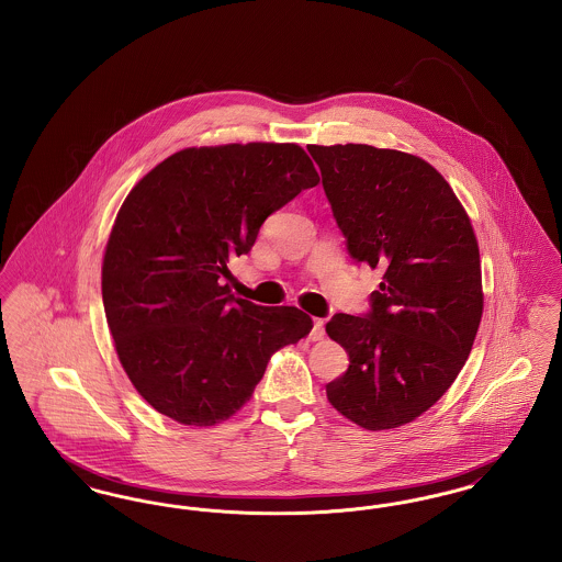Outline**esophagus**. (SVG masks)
Wrapping results in <instances>:
<instances>
[{
	"mask_svg": "<svg viewBox=\"0 0 562 562\" xmlns=\"http://www.w3.org/2000/svg\"><path fill=\"white\" fill-rule=\"evenodd\" d=\"M322 337H324V321H322V318H314V326H312L310 339H312V341H321Z\"/></svg>",
	"mask_w": 562,
	"mask_h": 562,
	"instance_id": "1",
	"label": "esophagus"
}]
</instances>
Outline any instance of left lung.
Here are the masks:
<instances>
[{
	"instance_id": "1",
	"label": "left lung",
	"mask_w": 562,
	"mask_h": 562,
	"mask_svg": "<svg viewBox=\"0 0 562 562\" xmlns=\"http://www.w3.org/2000/svg\"><path fill=\"white\" fill-rule=\"evenodd\" d=\"M349 257L383 271L364 316L335 314L326 333L349 367L328 402L364 429L426 413L463 369L482 318L472 223L428 161L371 145H307Z\"/></svg>"
}]
</instances>
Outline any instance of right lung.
<instances>
[{
    "mask_svg": "<svg viewBox=\"0 0 562 562\" xmlns=\"http://www.w3.org/2000/svg\"><path fill=\"white\" fill-rule=\"evenodd\" d=\"M321 177L294 143L189 147L124 200L103 259V305L117 358L158 413L206 428L250 401L273 351L310 335L296 307L229 294V259L269 214Z\"/></svg>",
    "mask_w": 562,
    "mask_h": 562,
    "instance_id": "obj_1",
    "label": "right lung"
}]
</instances>
